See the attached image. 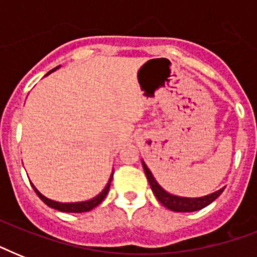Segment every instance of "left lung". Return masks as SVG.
<instances>
[{
    "instance_id": "obj_1",
    "label": "left lung",
    "mask_w": 257,
    "mask_h": 257,
    "mask_svg": "<svg viewBox=\"0 0 257 257\" xmlns=\"http://www.w3.org/2000/svg\"><path fill=\"white\" fill-rule=\"evenodd\" d=\"M143 168H144L147 179L149 181V185L152 188L153 193L157 197V200L164 207H167L173 212H195L199 211V209H203L204 207L209 205L212 201H215L224 191V188H221L219 191L209 193L207 196H203V197H183V196L172 195V193L165 191L164 188L157 183L156 179L153 177L152 172L149 171V168L147 167L144 161H143Z\"/></svg>"
}]
</instances>
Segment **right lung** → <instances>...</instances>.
Wrapping results in <instances>:
<instances>
[{
  "mask_svg": "<svg viewBox=\"0 0 257 257\" xmlns=\"http://www.w3.org/2000/svg\"><path fill=\"white\" fill-rule=\"evenodd\" d=\"M58 68H60V66L54 68L53 70H50L49 73H46V76L52 73V72H54L56 69H58ZM112 177H113V173L110 175V177H109L108 184L105 185L104 189H102V191H101L100 193L96 196V197H93V199H90V200H85V201H77V203H60V201H54V200H50V199H48V197H45V196L42 195L41 192L38 191L37 188L34 187L33 184H32V187H33L34 192L37 193L38 197H40V199H41L42 201H44V203L48 205V207L53 208V209H57V211H60V212H68V213H82V212L92 211L93 208H96L97 205H98V204H100L101 201L105 199V196L108 195V191H109V187H110Z\"/></svg>",
  "mask_w": 257,
  "mask_h": 257,
  "instance_id": "1",
  "label": "right lung"
}]
</instances>
